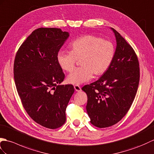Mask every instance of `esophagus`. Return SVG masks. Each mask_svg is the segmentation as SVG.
Returning a JSON list of instances; mask_svg holds the SVG:
<instances>
[{"instance_id":"1","label":"esophagus","mask_w":154,"mask_h":154,"mask_svg":"<svg viewBox=\"0 0 154 154\" xmlns=\"http://www.w3.org/2000/svg\"><path fill=\"white\" fill-rule=\"evenodd\" d=\"M74 88V90H76V91H80L82 90L81 88L79 86H77V85H75Z\"/></svg>"}]
</instances>
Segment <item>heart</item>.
<instances>
[{"label":"heart","instance_id":"heart-1","mask_svg":"<svg viewBox=\"0 0 154 154\" xmlns=\"http://www.w3.org/2000/svg\"><path fill=\"white\" fill-rule=\"evenodd\" d=\"M70 51L61 49L57 54V60L64 71L70 72L77 59L80 65L68 75V83L80 85L90 81L93 73L96 76L104 74L110 66L115 55V47L109 41L88 35L75 39L70 44Z\"/></svg>","mask_w":154,"mask_h":154}]
</instances>
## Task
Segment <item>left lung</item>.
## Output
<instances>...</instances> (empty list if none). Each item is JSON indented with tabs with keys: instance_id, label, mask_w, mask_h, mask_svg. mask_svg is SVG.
Listing matches in <instances>:
<instances>
[{
	"instance_id": "8db88e82",
	"label": "left lung",
	"mask_w": 154,
	"mask_h": 154,
	"mask_svg": "<svg viewBox=\"0 0 154 154\" xmlns=\"http://www.w3.org/2000/svg\"><path fill=\"white\" fill-rule=\"evenodd\" d=\"M110 29L117 45L113 60L100 79L82 88L88 96L90 122L99 128L114 125L125 117L134 100L140 80L134 51L120 33Z\"/></svg>"
}]
</instances>
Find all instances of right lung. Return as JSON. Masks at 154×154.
Wrapping results in <instances>:
<instances>
[{"label":"right lung","mask_w":154,"mask_h":154,"mask_svg":"<svg viewBox=\"0 0 154 154\" xmlns=\"http://www.w3.org/2000/svg\"><path fill=\"white\" fill-rule=\"evenodd\" d=\"M69 35L58 28L37 29L15 57L14 81L23 107L34 121L47 128L64 125L74 92L72 85L60 84L64 74L57 60V53Z\"/></svg>","instance_id":"right-lung-1"}]
</instances>
